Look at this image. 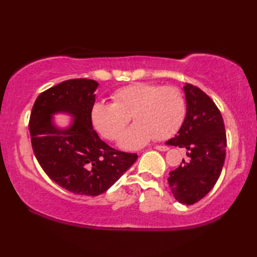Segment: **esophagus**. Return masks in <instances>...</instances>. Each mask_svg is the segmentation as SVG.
I'll use <instances>...</instances> for the list:
<instances>
[{
    "label": "esophagus",
    "mask_w": 257,
    "mask_h": 257,
    "mask_svg": "<svg viewBox=\"0 0 257 257\" xmlns=\"http://www.w3.org/2000/svg\"><path fill=\"white\" fill-rule=\"evenodd\" d=\"M155 150L161 151V152H165V151H168L169 149H168V146H156Z\"/></svg>",
    "instance_id": "obj_1"
}]
</instances>
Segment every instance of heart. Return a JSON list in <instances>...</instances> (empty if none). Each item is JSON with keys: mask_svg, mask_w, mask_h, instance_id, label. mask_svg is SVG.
Segmentation results:
<instances>
[{"mask_svg": "<svg viewBox=\"0 0 257 257\" xmlns=\"http://www.w3.org/2000/svg\"><path fill=\"white\" fill-rule=\"evenodd\" d=\"M113 104L96 102L90 120L96 132L108 141L120 136L132 116L136 123L121 135L120 147L138 149L154 137L165 139L175 135L184 122L186 103L176 87L136 82L115 90Z\"/></svg>", "mask_w": 257, "mask_h": 257, "instance_id": "heart-1", "label": "heart"}]
</instances>
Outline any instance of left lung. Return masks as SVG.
Returning a JSON list of instances; mask_svg holds the SVG:
<instances>
[{"instance_id": "left-lung-1", "label": "left lung", "mask_w": 257, "mask_h": 257, "mask_svg": "<svg viewBox=\"0 0 257 257\" xmlns=\"http://www.w3.org/2000/svg\"><path fill=\"white\" fill-rule=\"evenodd\" d=\"M187 111L182 125L167 142L184 147L188 160L169 173L168 182L178 202L191 205L206 196L222 171L227 137L221 112L198 87L184 86Z\"/></svg>"}]
</instances>
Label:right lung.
<instances>
[{"instance_id":"obj_1","label":"right lung","mask_w":257,"mask_h":257,"mask_svg":"<svg viewBox=\"0 0 257 257\" xmlns=\"http://www.w3.org/2000/svg\"><path fill=\"white\" fill-rule=\"evenodd\" d=\"M97 87L85 78L62 81L40 94L29 119L33 151L43 170L62 188L87 196L106 191L138 158L112 149L93 129L90 110ZM56 112L73 116L68 128L54 124Z\"/></svg>"}]
</instances>
